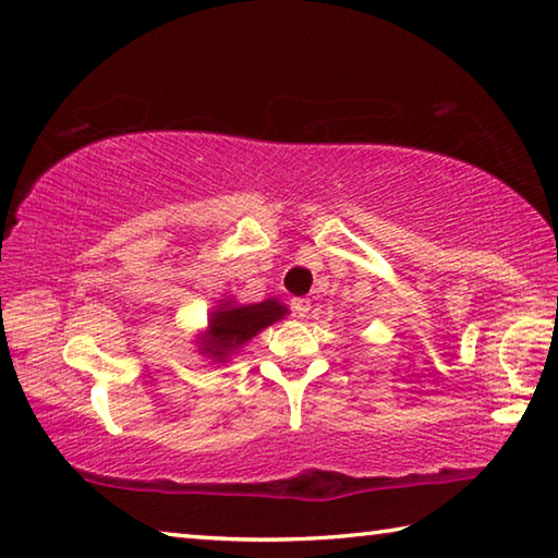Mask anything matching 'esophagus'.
<instances>
[{
  "instance_id": "34e87169",
  "label": "esophagus",
  "mask_w": 558,
  "mask_h": 558,
  "mask_svg": "<svg viewBox=\"0 0 558 558\" xmlns=\"http://www.w3.org/2000/svg\"><path fill=\"white\" fill-rule=\"evenodd\" d=\"M290 305H292V312H295L298 314V317L300 319H305L307 317V314H310V300L307 298H295V300H292L290 302Z\"/></svg>"
}]
</instances>
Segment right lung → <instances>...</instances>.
Here are the masks:
<instances>
[{"instance_id": "1", "label": "right lung", "mask_w": 558, "mask_h": 558, "mask_svg": "<svg viewBox=\"0 0 558 558\" xmlns=\"http://www.w3.org/2000/svg\"><path fill=\"white\" fill-rule=\"evenodd\" d=\"M288 314V307L278 298L253 302V305H241L234 298H221L207 314L205 331L197 333V351L205 359H211V363H227L253 337L286 319Z\"/></svg>"}]
</instances>
